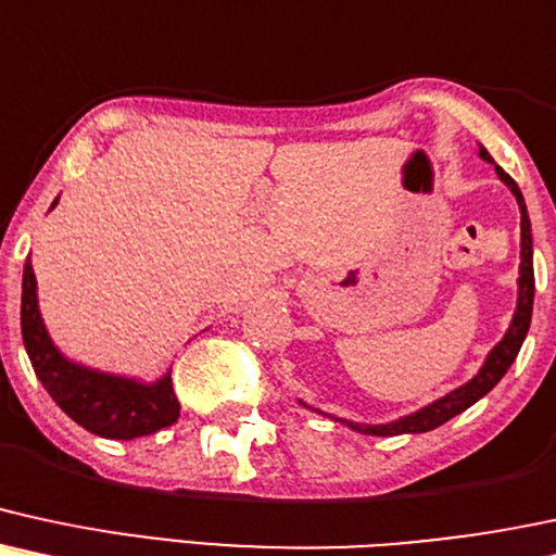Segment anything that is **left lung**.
Masks as SVG:
<instances>
[{"label":"left lung","mask_w":556,"mask_h":556,"mask_svg":"<svg viewBox=\"0 0 556 556\" xmlns=\"http://www.w3.org/2000/svg\"><path fill=\"white\" fill-rule=\"evenodd\" d=\"M479 159H484L486 163H492L494 172H497L500 181L513 192V198L518 200L520 207V276H518V302H515V312L510 319V328H507L502 341L489 351L484 364L476 375L460 388L450 390L447 395L437 397V401L429 403L414 414L401 416V419L388 421V424H358V421H349V419H338V416L325 414V410L306 406L304 401H299L302 406L317 410V414L330 416L332 421H341L349 429L362 434H371V437H395V434H421V432H432V429L442 427V424L453 419V416L463 414L466 408H471L476 401H481L489 390L497 384L502 377L507 375V369L513 367L515 356H518L520 345H523L528 328H531V315H533V291H536V280H533V237H531V218H528V207L523 200V192L520 187L515 185V179L510 174H505L502 168L494 163L492 155L486 153L484 146H479Z\"/></svg>","instance_id":"1"}]
</instances>
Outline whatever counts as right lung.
Masks as SVG:
<instances>
[{
  "mask_svg": "<svg viewBox=\"0 0 556 556\" xmlns=\"http://www.w3.org/2000/svg\"><path fill=\"white\" fill-rule=\"evenodd\" d=\"M56 202L59 198L51 202V207H56ZM20 328H23V343L33 371L46 393L54 397L56 406L72 421L80 424L90 434L106 437V440H135V437L172 427L179 419L172 369L155 382H142L137 377L85 367L56 349L38 309V283L30 257L23 267Z\"/></svg>",
  "mask_w": 556,
  "mask_h": 556,
  "instance_id": "obj_1",
  "label": "right lung"
}]
</instances>
